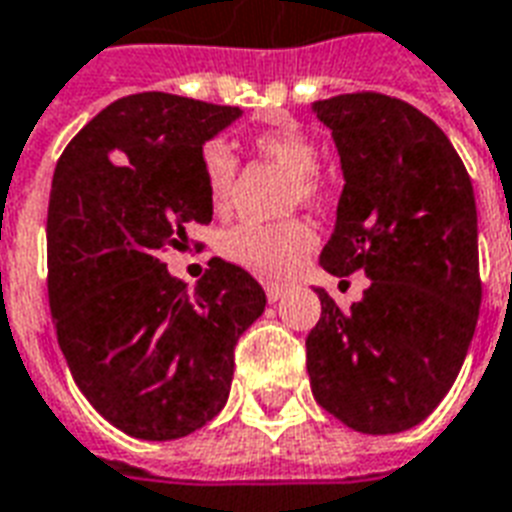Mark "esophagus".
<instances>
[{"instance_id": "1", "label": "esophagus", "mask_w": 512, "mask_h": 512, "mask_svg": "<svg viewBox=\"0 0 512 512\" xmlns=\"http://www.w3.org/2000/svg\"><path fill=\"white\" fill-rule=\"evenodd\" d=\"M263 287H265V298L271 300V303H276V300L284 295V290H287V287H284V284H279V282H265Z\"/></svg>"}]
</instances>
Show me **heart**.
<instances>
[{
	"instance_id": "1",
	"label": "heart",
	"mask_w": 512,
	"mask_h": 512,
	"mask_svg": "<svg viewBox=\"0 0 512 512\" xmlns=\"http://www.w3.org/2000/svg\"><path fill=\"white\" fill-rule=\"evenodd\" d=\"M252 147L263 158L292 171V201L314 204L322 198L317 142L290 120H276L271 126L257 128L252 134ZM201 174L214 212H225L233 198V187L239 177V161L222 142H209L201 150ZM314 247V230L303 220L273 222H241L220 239V252L225 260L241 265L257 276H290L300 260Z\"/></svg>"
}]
</instances>
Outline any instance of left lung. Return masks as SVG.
Wrapping results in <instances>:
<instances>
[{
	"label": "left lung",
	"mask_w": 512,
	"mask_h": 512,
	"mask_svg": "<svg viewBox=\"0 0 512 512\" xmlns=\"http://www.w3.org/2000/svg\"><path fill=\"white\" fill-rule=\"evenodd\" d=\"M341 155L343 193L319 263L365 271L360 303L325 290L306 338L317 403L346 427H416L454 386L481 308L478 212L454 144L424 112L384 93L314 101Z\"/></svg>",
	"instance_id": "left-lung-1"
}]
</instances>
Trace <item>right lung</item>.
<instances>
[{
    "instance_id": "1",
    "label": "right lung",
    "mask_w": 512,
    "mask_h": 512,
    "mask_svg": "<svg viewBox=\"0 0 512 512\" xmlns=\"http://www.w3.org/2000/svg\"><path fill=\"white\" fill-rule=\"evenodd\" d=\"M239 107L134 93L58 158L48 204V298L88 403L139 440L185 438L225 408L233 349L265 308L244 268L209 260L193 292L161 252L212 222L204 144Z\"/></svg>"
}]
</instances>
